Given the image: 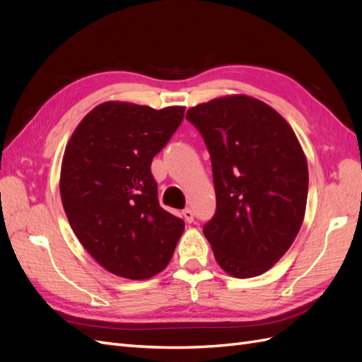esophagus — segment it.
Masks as SVG:
<instances>
[{"instance_id": "obj_1", "label": "esophagus", "mask_w": 362, "mask_h": 362, "mask_svg": "<svg viewBox=\"0 0 362 362\" xmlns=\"http://www.w3.org/2000/svg\"><path fill=\"white\" fill-rule=\"evenodd\" d=\"M182 217H184V221L187 222V223H192L194 221V214H193V211L190 210V208H185V210H182Z\"/></svg>"}]
</instances>
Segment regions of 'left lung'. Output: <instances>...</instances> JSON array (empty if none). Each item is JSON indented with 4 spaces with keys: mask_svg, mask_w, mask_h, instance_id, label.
<instances>
[{
    "mask_svg": "<svg viewBox=\"0 0 362 362\" xmlns=\"http://www.w3.org/2000/svg\"><path fill=\"white\" fill-rule=\"evenodd\" d=\"M210 152L216 213L204 225L214 258L235 278L267 272L303 222L308 164L294 131L255 98H217L187 110Z\"/></svg>",
    "mask_w": 362,
    "mask_h": 362,
    "instance_id": "8db88e82",
    "label": "left lung"
}]
</instances>
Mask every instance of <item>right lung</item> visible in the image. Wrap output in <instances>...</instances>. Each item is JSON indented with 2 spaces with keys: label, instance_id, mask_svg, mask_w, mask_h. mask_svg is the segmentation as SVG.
<instances>
[{
  "label": "right lung",
  "instance_id": "right-lung-1",
  "mask_svg": "<svg viewBox=\"0 0 362 362\" xmlns=\"http://www.w3.org/2000/svg\"><path fill=\"white\" fill-rule=\"evenodd\" d=\"M184 112L108 101L84 116L64 149V213L84 249L117 276H156L184 231L182 218L160 206L151 173L152 158L178 129Z\"/></svg>",
  "mask_w": 362,
  "mask_h": 362
}]
</instances>
